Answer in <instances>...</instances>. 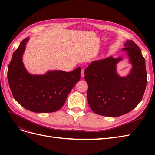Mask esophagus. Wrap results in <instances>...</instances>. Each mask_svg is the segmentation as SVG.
I'll return each instance as SVG.
<instances>
[{
    "mask_svg": "<svg viewBox=\"0 0 155 155\" xmlns=\"http://www.w3.org/2000/svg\"><path fill=\"white\" fill-rule=\"evenodd\" d=\"M81 78H84V76H85V70H84V69H81Z\"/></svg>",
    "mask_w": 155,
    "mask_h": 155,
    "instance_id": "34e87169",
    "label": "esophagus"
}]
</instances>
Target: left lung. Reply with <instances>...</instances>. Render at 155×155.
I'll return each instance as SVG.
<instances>
[{
    "label": "left lung",
    "instance_id": "8db88e82",
    "mask_svg": "<svg viewBox=\"0 0 155 155\" xmlns=\"http://www.w3.org/2000/svg\"><path fill=\"white\" fill-rule=\"evenodd\" d=\"M126 51L132 64L129 74L121 77L117 72V64L122 57H109L91 62L85 70L88 88V105L96 114L118 117L134 109L142 100L147 85L145 58L141 50L132 40H127Z\"/></svg>",
    "mask_w": 155,
    "mask_h": 155
}]
</instances>
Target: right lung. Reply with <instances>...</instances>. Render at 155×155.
I'll return each instance as SVG.
<instances>
[{"mask_svg": "<svg viewBox=\"0 0 155 155\" xmlns=\"http://www.w3.org/2000/svg\"><path fill=\"white\" fill-rule=\"evenodd\" d=\"M22 40L14 51L8 67V79L13 96L26 109L37 113L53 112L61 108L68 94L80 80L81 68L72 72L50 70L43 75L31 74L22 61L29 41Z\"/></svg>", "mask_w": 155, "mask_h": 155, "instance_id": "obj_1", "label": "right lung"}]
</instances>
